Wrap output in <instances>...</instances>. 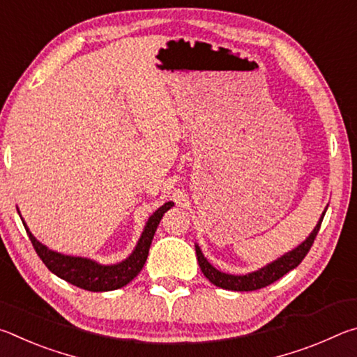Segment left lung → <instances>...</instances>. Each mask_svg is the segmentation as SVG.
I'll list each match as a JSON object with an SVG mask.
<instances>
[{"instance_id": "1", "label": "left lung", "mask_w": 357, "mask_h": 357, "mask_svg": "<svg viewBox=\"0 0 357 357\" xmlns=\"http://www.w3.org/2000/svg\"><path fill=\"white\" fill-rule=\"evenodd\" d=\"M326 209L323 211V214H321V217H319V220L315 225V228L312 229V233L305 238V241H302L298 247H294V249H291L289 252L283 253L282 257L263 266V268L253 271V273H247L243 275L222 273V271L214 268V266L211 264L206 258H204L200 245L195 244L197 259H198V264H200L202 273L211 283H214L215 287L223 288V289H229V291H253V289H259V288L271 285V283L279 280L280 277H283L287 273H289V271L294 269L296 266H298L302 259L305 258V255L309 253L310 247L313 244V241H315V238H317L319 227H321Z\"/></svg>"}]
</instances>
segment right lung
Here are the masks:
<instances>
[{"mask_svg": "<svg viewBox=\"0 0 357 357\" xmlns=\"http://www.w3.org/2000/svg\"><path fill=\"white\" fill-rule=\"evenodd\" d=\"M172 206H174V203L167 202L165 204H162L159 209L154 211L153 215H149L146 225H144L142 231V236L138 239V243L130 255L123 259V261L113 264H102L91 258L64 255V253L48 249L47 245L39 243V241L34 238V234L29 231L26 222L23 220L22 215L20 219L23 222V227L26 229L29 239H31L36 253H38L39 258L44 261V264L53 274L78 288L88 289V291L102 293L123 288L140 274L144 263H146L149 247L151 243H153L157 225H159L160 219Z\"/></svg>", "mask_w": 357, "mask_h": 357, "instance_id": "right-lung-1", "label": "right lung"}]
</instances>
